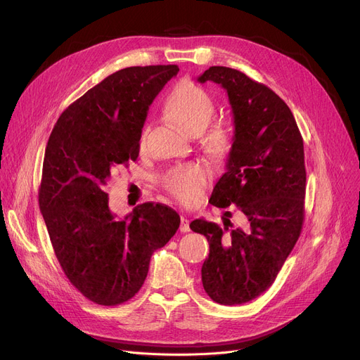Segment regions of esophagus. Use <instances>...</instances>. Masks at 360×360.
I'll return each instance as SVG.
<instances>
[{
	"label": "esophagus",
	"instance_id": "34e87169",
	"mask_svg": "<svg viewBox=\"0 0 360 360\" xmlns=\"http://www.w3.org/2000/svg\"><path fill=\"white\" fill-rule=\"evenodd\" d=\"M179 231L181 232H190L191 229H190V220H188L185 216H182L181 217V226H179Z\"/></svg>",
	"mask_w": 360,
	"mask_h": 360
}]
</instances>
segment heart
Here are the masks:
<instances>
[{"mask_svg": "<svg viewBox=\"0 0 360 360\" xmlns=\"http://www.w3.org/2000/svg\"><path fill=\"white\" fill-rule=\"evenodd\" d=\"M172 121L188 134H197L214 113V102L201 86L184 80L178 83L165 103ZM204 143L210 151H220L228 143L223 127L216 125L205 132ZM212 176L210 169L201 162H190L175 166L163 176L165 190L185 204L195 202Z\"/></svg>", "mask_w": 360, "mask_h": 360, "instance_id": "heart-1", "label": "heart"}]
</instances>
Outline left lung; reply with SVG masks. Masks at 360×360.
<instances>
[{
    "label": "left lung",
    "instance_id": "8db88e82",
    "mask_svg": "<svg viewBox=\"0 0 360 360\" xmlns=\"http://www.w3.org/2000/svg\"><path fill=\"white\" fill-rule=\"evenodd\" d=\"M197 80L226 90L235 125L226 172L209 202L219 209L236 205L247 223L229 233L204 219L190 228L210 245L201 269L204 290L220 305H240L273 285L300 235L307 188L304 140L289 106L247 74L210 67ZM229 224L224 219L226 231Z\"/></svg>",
    "mask_w": 360,
    "mask_h": 360
}]
</instances>
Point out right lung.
Wrapping results in <instances>:
<instances>
[{"label": "right lung", "mask_w": 360, "mask_h": 360, "mask_svg": "<svg viewBox=\"0 0 360 360\" xmlns=\"http://www.w3.org/2000/svg\"><path fill=\"white\" fill-rule=\"evenodd\" d=\"M178 71L147 65L108 75L61 113L48 140L39 209L65 276L94 304L134 296L151 255L179 228V214L160 202L118 219L105 193L113 170L137 160L148 106Z\"/></svg>", "instance_id": "add662e5"}]
</instances>
